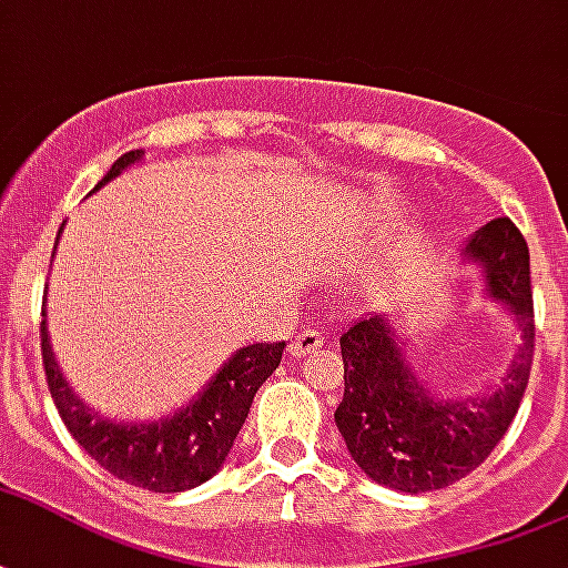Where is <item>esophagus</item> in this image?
I'll use <instances>...</instances> for the list:
<instances>
[{
  "mask_svg": "<svg viewBox=\"0 0 568 568\" xmlns=\"http://www.w3.org/2000/svg\"><path fill=\"white\" fill-rule=\"evenodd\" d=\"M322 343H325V334H322V331H316V327H304V331L292 339V346L288 348H292V355H313Z\"/></svg>",
  "mask_w": 568,
  "mask_h": 568,
  "instance_id": "34e87169",
  "label": "esophagus"
}]
</instances>
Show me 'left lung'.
Instances as JSON below:
<instances>
[{
    "label": "left lung",
    "mask_w": 568,
    "mask_h": 568,
    "mask_svg": "<svg viewBox=\"0 0 568 568\" xmlns=\"http://www.w3.org/2000/svg\"><path fill=\"white\" fill-rule=\"evenodd\" d=\"M464 255L481 264L487 295L506 304L524 331L506 379L481 400L434 397L403 358L385 316L361 318L339 337L346 390L337 427L352 460L373 481L424 494L455 485L487 460L518 415L530 382L536 318H532L530 250L508 216L490 220L466 243Z\"/></svg>",
    "instance_id": "1"
}]
</instances>
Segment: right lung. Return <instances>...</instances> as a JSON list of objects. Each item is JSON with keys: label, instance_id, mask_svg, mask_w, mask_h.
I'll use <instances>...</instances> for the list:
<instances>
[{"label": "right lung", "instance_id": "1", "mask_svg": "<svg viewBox=\"0 0 568 568\" xmlns=\"http://www.w3.org/2000/svg\"><path fill=\"white\" fill-rule=\"evenodd\" d=\"M138 159H141V150L120 155L95 189H102L108 180L116 178ZM283 348L285 343H252V346L241 348L210 379L207 388L201 390L186 409H180L171 418L150 424L108 422L99 413H90V406H83L71 394L69 382L62 379L57 358L50 352L48 325L41 318L44 376H48L50 397L57 403L69 434L111 476L134 487L153 490V494L189 490V487L207 481L225 464L231 445L250 415L252 397L273 369L280 367Z\"/></svg>", "mask_w": 568, "mask_h": 568}]
</instances>
